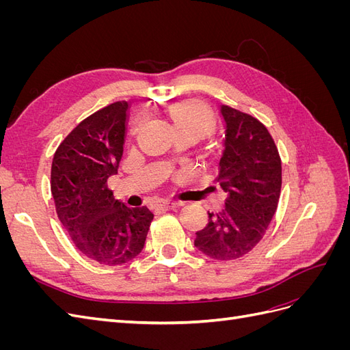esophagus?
<instances>
[{
  "instance_id": "34e87169",
  "label": "esophagus",
  "mask_w": 350,
  "mask_h": 350,
  "mask_svg": "<svg viewBox=\"0 0 350 350\" xmlns=\"http://www.w3.org/2000/svg\"><path fill=\"white\" fill-rule=\"evenodd\" d=\"M179 206H183V203H181V201H176V200H162L156 204L157 208H165V210L175 208V207H179Z\"/></svg>"
}]
</instances>
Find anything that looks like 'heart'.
Instances as JSON below:
<instances>
[{
	"mask_svg": "<svg viewBox=\"0 0 350 350\" xmlns=\"http://www.w3.org/2000/svg\"><path fill=\"white\" fill-rule=\"evenodd\" d=\"M171 118L178 133H194L198 137L206 135L215 125L213 115L203 103L197 100L179 102L171 108ZM143 120L137 118L133 122L131 134L135 135L140 131Z\"/></svg>",
	"mask_w": 350,
	"mask_h": 350,
	"instance_id": "obj_1",
	"label": "heart"
}]
</instances>
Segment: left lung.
I'll use <instances>...</instances> for the list:
<instances>
[{"label":"left lung","mask_w":350,"mask_h":350,"mask_svg":"<svg viewBox=\"0 0 350 350\" xmlns=\"http://www.w3.org/2000/svg\"><path fill=\"white\" fill-rule=\"evenodd\" d=\"M226 122L225 150L217 183L228 194L225 207L208 213L194 245L207 257L229 261L248 254L266 234L282 188V161L266 125L221 105Z\"/></svg>","instance_id":"8db88e82"}]
</instances>
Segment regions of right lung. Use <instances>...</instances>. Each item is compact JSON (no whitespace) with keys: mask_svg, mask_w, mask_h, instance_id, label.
<instances>
[{"mask_svg":"<svg viewBox=\"0 0 350 350\" xmlns=\"http://www.w3.org/2000/svg\"><path fill=\"white\" fill-rule=\"evenodd\" d=\"M126 111L129 103L121 100L83 120L61 142L51 167L62 226L77 250L103 266L139 256L153 220L146 206H125L108 188L122 157Z\"/></svg>","mask_w":350,"mask_h":350,"instance_id":"add662e5","label":"right lung"}]
</instances>
